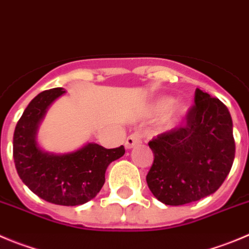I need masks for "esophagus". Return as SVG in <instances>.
<instances>
[{
	"mask_svg": "<svg viewBox=\"0 0 249 249\" xmlns=\"http://www.w3.org/2000/svg\"><path fill=\"white\" fill-rule=\"evenodd\" d=\"M139 143H142V136L139 133H133L126 139L124 146H126V149H132L133 146L138 145Z\"/></svg>",
	"mask_w": 249,
	"mask_h": 249,
	"instance_id": "obj_1",
	"label": "esophagus"
}]
</instances>
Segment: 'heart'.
I'll return each mask as SVG.
<instances>
[{
  "mask_svg": "<svg viewBox=\"0 0 249 249\" xmlns=\"http://www.w3.org/2000/svg\"><path fill=\"white\" fill-rule=\"evenodd\" d=\"M171 102L172 99L169 98V96H160V98L154 101L153 105V108L156 112H161V111L168 108L166 112H165L164 118H162V122L166 127H174L175 124H177L181 121V118L186 113V106L183 104L175 101L171 104Z\"/></svg>",
  "mask_w": 249,
  "mask_h": 249,
  "instance_id": "1",
  "label": "heart"
}]
</instances>
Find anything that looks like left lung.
I'll return each mask as SVG.
<instances>
[{
    "instance_id": "8db88e82",
    "label": "left lung",
    "mask_w": 249,
    "mask_h": 249,
    "mask_svg": "<svg viewBox=\"0 0 249 249\" xmlns=\"http://www.w3.org/2000/svg\"><path fill=\"white\" fill-rule=\"evenodd\" d=\"M187 124L149 142L154 162L146 183L154 197L166 205L197 202L224 183L235 159L232 118L229 108L200 89Z\"/></svg>"
}]
</instances>
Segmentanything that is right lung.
<instances>
[{"label": "right lung", "mask_w": 249, "mask_h": 249, "mask_svg": "<svg viewBox=\"0 0 249 249\" xmlns=\"http://www.w3.org/2000/svg\"><path fill=\"white\" fill-rule=\"evenodd\" d=\"M65 93L63 88H53L30 101L14 129L13 158L20 179L37 197L74 207L96 197L105 183L106 169L123 156L124 148L106 149L87 143L65 154L42 150L36 141L40 123L50 105Z\"/></svg>", "instance_id": "right-lung-1"}]
</instances>
